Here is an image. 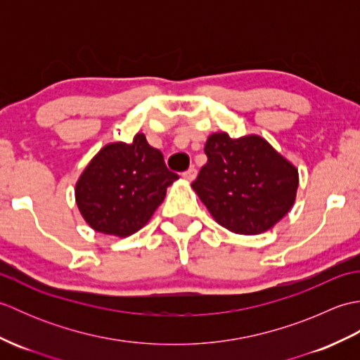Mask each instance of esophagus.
<instances>
[{"label": "esophagus", "instance_id": "1", "mask_svg": "<svg viewBox=\"0 0 360 360\" xmlns=\"http://www.w3.org/2000/svg\"><path fill=\"white\" fill-rule=\"evenodd\" d=\"M196 174H198L196 168H195V167H192V168H188V170H187L184 174H182V176H184V179H186V181H190V182H192V181H195V179H196Z\"/></svg>", "mask_w": 360, "mask_h": 360}]
</instances>
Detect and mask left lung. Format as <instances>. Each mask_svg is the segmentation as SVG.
Segmentation results:
<instances>
[{
  "label": "left lung",
  "mask_w": 360,
  "mask_h": 360,
  "mask_svg": "<svg viewBox=\"0 0 360 360\" xmlns=\"http://www.w3.org/2000/svg\"><path fill=\"white\" fill-rule=\"evenodd\" d=\"M205 164L192 184L213 219L227 231L258 235L269 231L294 205L298 172L262 136L232 139L213 133Z\"/></svg>",
  "instance_id": "obj_1"
}]
</instances>
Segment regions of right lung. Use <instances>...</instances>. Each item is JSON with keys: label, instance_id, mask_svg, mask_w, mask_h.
<instances>
[{"label": "right lung", "instance_id": "right-lung-1", "mask_svg": "<svg viewBox=\"0 0 360 360\" xmlns=\"http://www.w3.org/2000/svg\"><path fill=\"white\" fill-rule=\"evenodd\" d=\"M178 178L137 133L131 143H108L91 159L75 184V202L96 232L125 238L148 223Z\"/></svg>", "mask_w": 360, "mask_h": 360}]
</instances>
